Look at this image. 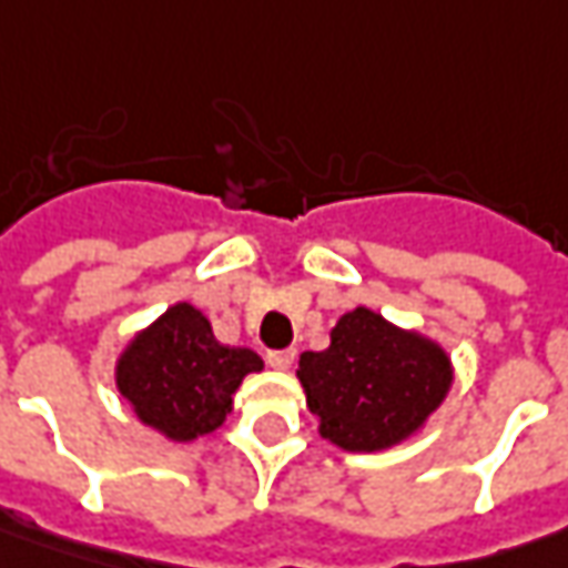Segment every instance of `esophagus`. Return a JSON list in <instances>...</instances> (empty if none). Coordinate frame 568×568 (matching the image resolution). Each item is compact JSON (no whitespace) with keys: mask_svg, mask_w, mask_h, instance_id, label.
Here are the masks:
<instances>
[{"mask_svg":"<svg viewBox=\"0 0 568 568\" xmlns=\"http://www.w3.org/2000/svg\"><path fill=\"white\" fill-rule=\"evenodd\" d=\"M292 362H295V348H273V352H266V364L273 371H288Z\"/></svg>","mask_w":568,"mask_h":568,"instance_id":"esophagus-1","label":"esophagus"}]
</instances>
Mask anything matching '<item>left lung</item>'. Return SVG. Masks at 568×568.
I'll return each instance as SVG.
<instances>
[{"mask_svg": "<svg viewBox=\"0 0 568 568\" xmlns=\"http://www.w3.org/2000/svg\"><path fill=\"white\" fill-rule=\"evenodd\" d=\"M298 381L321 437L348 453H381L418 434L453 386L440 345L371 307L339 317L323 352H304Z\"/></svg>", "mask_w": 568, "mask_h": 568, "instance_id": "left-lung-1", "label": "left lung"}]
</instances>
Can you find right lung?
I'll return each instance as SVG.
<instances>
[{
    "label": "right lung",
    "mask_w": 568,
    "mask_h": 568,
    "mask_svg": "<svg viewBox=\"0 0 568 568\" xmlns=\"http://www.w3.org/2000/svg\"><path fill=\"white\" fill-rule=\"evenodd\" d=\"M254 371H264L257 352L223 345L194 304L179 302L125 345L115 386L148 427L187 443L223 424Z\"/></svg>",
    "instance_id": "1"
}]
</instances>
